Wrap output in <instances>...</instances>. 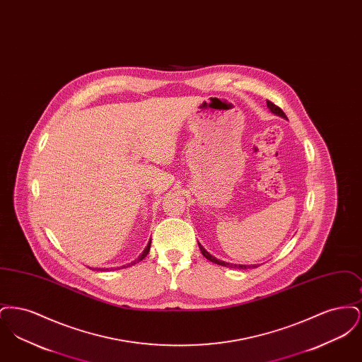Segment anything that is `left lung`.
Instances as JSON below:
<instances>
[{"mask_svg": "<svg viewBox=\"0 0 362 362\" xmlns=\"http://www.w3.org/2000/svg\"><path fill=\"white\" fill-rule=\"evenodd\" d=\"M267 107L270 108V111L273 112V114H276L278 117H282V118H286V115H285V112L276 105L274 103H272L270 100H267ZM198 245H199V250H201V252H202V255L207 259V260H210V262H213V263H217V264H220V266H225V267H232V269H255V267H258L257 264H233V263H228V262H223V260H220V259L214 258L213 255H210L209 252H207L206 250L198 243Z\"/></svg>", "mask_w": 362, "mask_h": 362, "instance_id": "1", "label": "left lung"}]
</instances>
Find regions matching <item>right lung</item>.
<instances>
[{
	"label": "right lung",
	"mask_w": 362,
	"mask_h": 362,
	"mask_svg": "<svg viewBox=\"0 0 362 362\" xmlns=\"http://www.w3.org/2000/svg\"><path fill=\"white\" fill-rule=\"evenodd\" d=\"M149 250H151V240H149V243H148V245H146V248L142 251V254L138 257L134 262H132V263H129L127 266H123V267H129V266H133V264H136V263H138L139 260H142V259L145 258L146 255H148V252H149ZM90 269V267H89ZM93 270H100V272H103V270H108V269H93Z\"/></svg>",
	"instance_id": "1"
}]
</instances>
